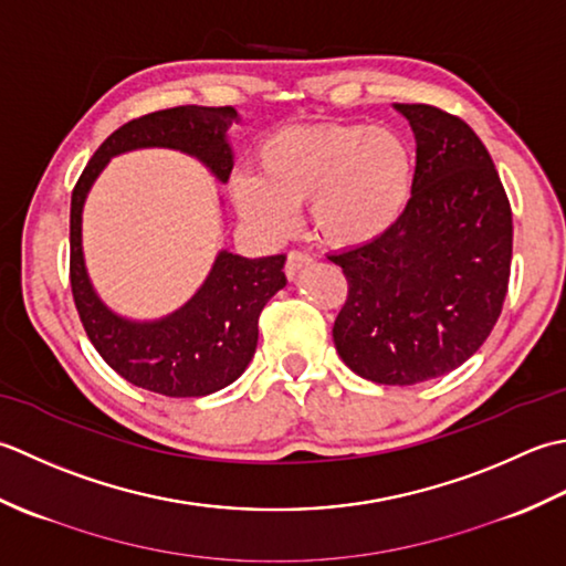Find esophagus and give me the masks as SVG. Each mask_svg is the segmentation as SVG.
<instances>
[{
    "mask_svg": "<svg viewBox=\"0 0 566 566\" xmlns=\"http://www.w3.org/2000/svg\"><path fill=\"white\" fill-rule=\"evenodd\" d=\"M313 261L315 259L310 256V253H305V251H291V253H287V259H285V275H287V279H293V275L300 269L310 266V263H313Z\"/></svg>",
    "mask_w": 566,
    "mask_h": 566,
    "instance_id": "esophagus-1",
    "label": "esophagus"
}]
</instances>
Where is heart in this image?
I'll return each mask as SVG.
<instances>
[{"instance_id":"1","label":"heart","mask_w":566,"mask_h":566,"mask_svg":"<svg viewBox=\"0 0 566 566\" xmlns=\"http://www.w3.org/2000/svg\"><path fill=\"white\" fill-rule=\"evenodd\" d=\"M256 160L259 172H237L229 192L241 219L271 239L291 232L295 207L310 202L322 241L359 247L388 232L410 202L412 154L388 126H295L266 138Z\"/></svg>"}]
</instances>
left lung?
<instances>
[{"mask_svg":"<svg viewBox=\"0 0 566 566\" xmlns=\"http://www.w3.org/2000/svg\"><path fill=\"white\" fill-rule=\"evenodd\" d=\"M412 126V195L398 222L332 253L347 279L334 347L354 374L412 386L454 371L501 317L513 214L474 129L440 107L396 105Z\"/></svg>","mask_w":566,"mask_h":566,"instance_id":"obj_1","label":"left lung"}]
</instances>
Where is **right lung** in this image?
Listing matches in <instances>:
<instances>
[{
    "label": "right lung",
    "mask_w": 566,
    "mask_h": 566,
    "mask_svg": "<svg viewBox=\"0 0 566 566\" xmlns=\"http://www.w3.org/2000/svg\"><path fill=\"white\" fill-rule=\"evenodd\" d=\"M234 107L186 105L144 114L107 136L77 178L71 200V287L80 322L92 347L129 384L168 398H200L237 380L249 366L259 342L263 305L285 285L283 253L244 259L219 251L202 287L176 313L156 322H132L97 297L83 259V205L87 190L124 151L148 146L178 148L227 182L232 148L227 129Z\"/></svg>",
    "instance_id": "add662e5"
}]
</instances>
